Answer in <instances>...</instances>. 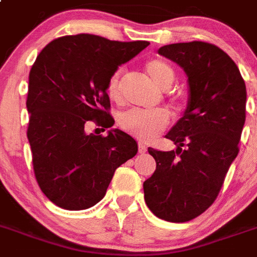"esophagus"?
I'll return each instance as SVG.
<instances>
[{
	"instance_id": "obj_1",
	"label": "esophagus",
	"mask_w": 257,
	"mask_h": 257,
	"mask_svg": "<svg viewBox=\"0 0 257 257\" xmlns=\"http://www.w3.org/2000/svg\"><path fill=\"white\" fill-rule=\"evenodd\" d=\"M138 152H140L141 155H143V153L147 152V147H146L143 143H140V145H138Z\"/></svg>"
}]
</instances>
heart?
<instances>
[{"instance_id":"obj_1","label":"heart","mask_w":257,"mask_h":257,"mask_svg":"<svg viewBox=\"0 0 257 257\" xmlns=\"http://www.w3.org/2000/svg\"><path fill=\"white\" fill-rule=\"evenodd\" d=\"M146 72L148 77L157 87L162 90H170L172 83L175 82L174 68L161 59H152L146 64ZM123 80L124 71L117 69L111 76L107 85V93L110 99L114 101H121L123 93ZM169 114L165 110H155V111H128L120 116L121 129L131 134L132 137L137 138L141 142H152L158 134L161 133L169 124Z\"/></svg>"}]
</instances>
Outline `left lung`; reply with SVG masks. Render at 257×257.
<instances>
[{"mask_svg": "<svg viewBox=\"0 0 257 257\" xmlns=\"http://www.w3.org/2000/svg\"><path fill=\"white\" fill-rule=\"evenodd\" d=\"M158 54L184 69L189 97L183 117L166 134L176 151L148 148L156 171L143 183L145 200L156 217L184 223L213 204L238 155L246 86L231 57L209 43L165 45Z\"/></svg>", "mask_w": 257, "mask_h": 257, "instance_id": "1", "label": "left lung"}]
</instances>
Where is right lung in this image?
I'll return each mask as SVG.
<instances>
[{
	"mask_svg": "<svg viewBox=\"0 0 257 257\" xmlns=\"http://www.w3.org/2000/svg\"><path fill=\"white\" fill-rule=\"evenodd\" d=\"M148 45L67 35L37 57L29 73L28 140L38 184L58 207H93L106 194L115 170L138 152L136 141L120 129L102 137L87 133L86 126L92 120L104 128L114 125L107 111L110 78Z\"/></svg>",
	"mask_w": 257,
	"mask_h": 257,
	"instance_id": "right-lung-1",
	"label": "right lung"
}]
</instances>
